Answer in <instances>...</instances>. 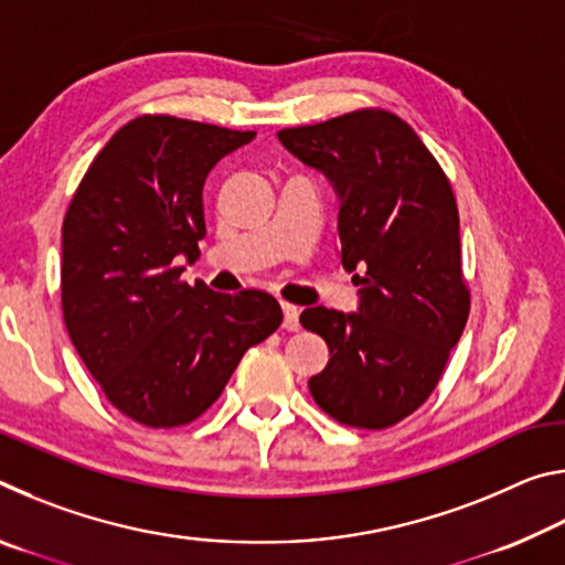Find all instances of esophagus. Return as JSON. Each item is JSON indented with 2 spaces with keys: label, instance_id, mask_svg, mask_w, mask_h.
Returning a JSON list of instances; mask_svg holds the SVG:
<instances>
[{
  "label": "esophagus",
  "instance_id": "esophagus-1",
  "mask_svg": "<svg viewBox=\"0 0 565 565\" xmlns=\"http://www.w3.org/2000/svg\"><path fill=\"white\" fill-rule=\"evenodd\" d=\"M281 311H284V327L289 331H296L301 327L299 323V309H296L294 303H281Z\"/></svg>",
  "mask_w": 565,
  "mask_h": 565
}]
</instances>
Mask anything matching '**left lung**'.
Here are the masks:
<instances>
[{
    "label": "left lung",
    "instance_id": "8db88e82",
    "mask_svg": "<svg viewBox=\"0 0 565 565\" xmlns=\"http://www.w3.org/2000/svg\"><path fill=\"white\" fill-rule=\"evenodd\" d=\"M279 141L337 191L339 259L361 286L356 311L301 313L329 347L309 391L341 424L388 428L431 396L468 319L451 184L391 111L281 129Z\"/></svg>",
    "mask_w": 565,
    "mask_h": 565
}]
</instances>
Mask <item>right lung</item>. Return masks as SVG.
<instances>
[{
    "mask_svg": "<svg viewBox=\"0 0 565 565\" xmlns=\"http://www.w3.org/2000/svg\"><path fill=\"white\" fill-rule=\"evenodd\" d=\"M254 131L139 117L92 161L62 226V311L111 406L149 428L214 404L248 347L279 329L271 294L181 281L206 236L204 181Z\"/></svg>",
    "mask_w": 565,
    "mask_h": 565,
    "instance_id": "right-lung-1",
    "label": "right lung"
}]
</instances>
